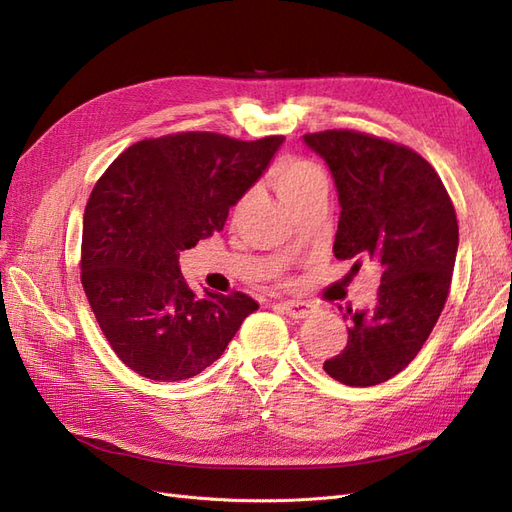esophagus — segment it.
<instances>
[{"mask_svg": "<svg viewBox=\"0 0 512 512\" xmlns=\"http://www.w3.org/2000/svg\"><path fill=\"white\" fill-rule=\"evenodd\" d=\"M280 309L290 316V318H307L309 314H312V305L309 303H303V301H282L280 303Z\"/></svg>", "mask_w": 512, "mask_h": 512, "instance_id": "34e87169", "label": "esophagus"}]
</instances>
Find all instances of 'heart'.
I'll return each instance as SVG.
<instances>
[{"mask_svg": "<svg viewBox=\"0 0 512 512\" xmlns=\"http://www.w3.org/2000/svg\"><path fill=\"white\" fill-rule=\"evenodd\" d=\"M269 179L286 207L292 205L294 200L303 198L309 190H314L316 185L327 183L324 181L322 170L316 164L301 158L280 160L271 168Z\"/></svg>", "mask_w": 512, "mask_h": 512, "instance_id": "1", "label": "heart"}]
</instances>
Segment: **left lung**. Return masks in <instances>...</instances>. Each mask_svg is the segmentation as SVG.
<instances>
[{
    "label": "left lung",
    "mask_w": 512,
    "mask_h": 512,
    "mask_svg": "<svg viewBox=\"0 0 512 512\" xmlns=\"http://www.w3.org/2000/svg\"><path fill=\"white\" fill-rule=\"evenodd\" d=\"M303 143L329 166L339 198L333 254L382 267L378 299L348 312V344L324 371L346 386H374L406 369L442 314L459 226L436 170L404 145L329 130Z\"/></svg>",
    "instance_id": "8db88e82"
}]
</instances>
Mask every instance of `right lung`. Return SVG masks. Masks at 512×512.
Returning <instances> with one entry per match:
<instances>
[{
  "instance_id": "add662e5",
  "label": "right lung",
  "mask_w": 512,
  "mask_h": 512,
  "mask_svg": "<svg viewBox=\"0 0 512 512\" xmlns=\"http://www.w3.org/2000/svg\"><path fill=\"white\" fill-rule=\"evenodd\" d=\"M282 143L213 132L151 138L123 151L96 183L81 282L108 344L136 374L156 382L200 374L258 309L243 292L196 294L179 254L224 228Z\"/></svg>"
}]
</instances>
